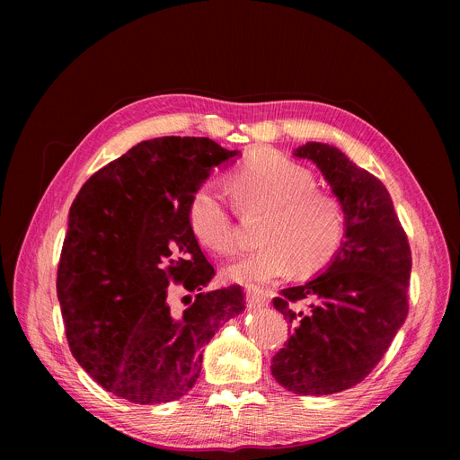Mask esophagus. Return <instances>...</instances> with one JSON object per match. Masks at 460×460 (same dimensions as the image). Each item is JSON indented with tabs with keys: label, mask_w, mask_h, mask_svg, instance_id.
I'll list each match as a JSON object with an SVG mask.
<instances>
[{
	"label": "esophagus",
	"mask_w": 460,
	"mask_h": 460,
	"mask_svg": "<svg viewBox=\"0 0 460 460\" xmlns=\"http://www.w3.org/2000/svg\"><path fill=\"white\" fill-rule=\"evenodd\" d=\"M245 300L249 307H260L268 304V295L260 288H247L245 289Z\"/></svg>",
	"instance_id": "1"
}]
</instances>
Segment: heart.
Instances as JSON below:
<instances>
[{
	"mask_svg": "<svg viewBox=\"0 0 460 460\" xmlns=\"http://www.w3.org/2000/svg\"><path fill=\"white\" fill-rule=\"evenodd\" d=\"M229 187L243 213H266V218L260 229L264 245L229 264L226 280L260 286L293 270L307 277L323 270L341 249L344 209L335 196L316 189L305 167L275 151L258 149L229 174ZM187 224L206 249L218 254L234 251V222L215 185L204 183L192 192Z\"/></svg>",
	"mask_w": 460,
	"mask_h": 460,
	"instance_id": "b5f03b06",
	"label": "heart"
}]
</instances>
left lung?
Listing matches in <instances>:
<instances>
[{"label": "left lung", "mask_w": 460, "mask_h": 460, "mask_svg": "<svg viewBox=\"0 0 460 460\" xmlns=\"http://www.w3.org/2000/svg\"><path fill=\"white\" fill-rule=\"evenodd\" d=\"M332 185L346 234L316 279L280 291L277 311L291 323L271 360L279 384L296 395H332L362 382L408 316L411 251L384 183L341 149L307 142L295 151Z\"/></svg>", "instance_id": "obj_1"}]
</instances>
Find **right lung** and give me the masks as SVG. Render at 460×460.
<instances>
[{
  "label": "right lung",
  "mask_w": 460,
  "mask_h": 460,
  "mask_svg": "<svg viewBox=\"0 0 460 460\" xmlns=\"http://www.w3.org/2000/svg\"><path fill=\"white\" fill-rule=\"evenodd\" d=\"M238 155L209 138L147 140L94 172L73 202L58 300L73 357L112 395L183 397L204 348L245 309L240 286L204 291L215 268L187 224L192 192ZM172 281L197 293L183 312L168 304Z\"/></svg>",
  "instance_id": "obj_1"
}]
</instances>
